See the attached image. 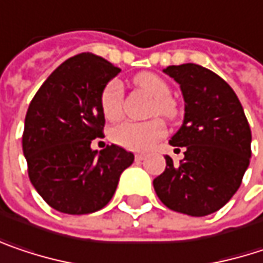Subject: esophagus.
<instances>
[{
  "instance_id": "1",
  "label": "esophagus",
  "mask_w": 263,
  "mask_h": 263,
  "mask_svg": "<svg viewBox=\"0 0 263 263\" xmlns=\"http://www.w3.org/2000/svg\"><path fill=\"white\" fill-rule=\"evenodd\" d=\"M144 159H146V155H144V154H137V155H135V161H137V162H141V161H144Z\"/></svg>"
}]
</instances>
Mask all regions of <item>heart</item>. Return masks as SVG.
Instances as JSON below:
<instances>
[{
    "instance_id": "b5f03b06",
    "label": "heart",
    "mask_w": 263,
    "mask_h": 263,
    "mask_svg": "<svg viewBox=\"0 0 263 263\" xmlns=\"http://www.w3.org/2000/svg\"><path fill=\"white\" fill-rule=\"evenodd\" d=\"M134 84L154 98L152 112H158L162 117L172 119L176 116L178 108L170 98V85L161 77L151 72L138 73L134 78ZM101 109L107 120H117L122 116L123 105V87L119 80H111L105 84L101 93ZM165 135V126L159 119L147 122H123L114 126L109 132V138L120 147L143 152L151 149L158 140Z\"/></svg>"
}]
</instances>
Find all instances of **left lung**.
<instances>
[{
	"label": "left lung",
	"mask_w": 263,
	"mask_h": 263,
	"mask_svg": "<svg viewBox=\"0 0 263 263\" xmlns=\"http://www.w3.org/2000/svg\"><path fill=\"white\" fill-rule=\"evenodd\" d=\"M164 72L180 85L185 119L170 140L185 158L154 180L156 196L168 209L191 217L217 212L238 191L250 164L251 131L232 87L212 70L194 63ZM180 151V149H178Z\"/></svg>",
	"instance_id": "left-lung-1"
}]
</instances>
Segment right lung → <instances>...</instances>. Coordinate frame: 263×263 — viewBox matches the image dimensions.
Here are the masks:
<instances>
[{
    "mask_svg": "<svg viewBox=\"0 0 263 263\" xmlns=\"http://www.w3.org/2000/svg\"><path fill=\"white\" fill-rule=\"evenodd\" d=\"M120 72L93 54H78L48 77L34 95L22 134L28 176L51 208L70 215L102 209L134 155L111 144L90 147L104 137L101 93Z\"/></svg>",
    "mask_w": 263,
    "mask_h": 263,
    "instance_id": "obj_1",
    "label": "right lung"
}]
</instances>
